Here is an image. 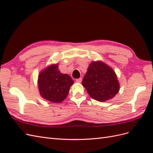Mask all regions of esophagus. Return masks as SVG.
<instances>
[{"mask_svg":"<svg viewBox=\"0 0 153 153\" xmlns=\"http://www.w3.org/2000/svg\"><path fill=\"white\" fill-rule=\"evenodd\" d=\"M76 82L81 83V82H82V77H80V78H79V79H76Z\"/></svg>","mask_w":153,"mask_h":153,"instance_id":"34e87169","label":"esophagus"}]
</instances>
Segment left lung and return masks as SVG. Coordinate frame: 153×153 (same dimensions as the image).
I'll return each mask as SVG.
<instances>
[{"mask_svg":"<svg viewBox=\"0 0 153 153\" xmlns=\"http://www.w3.org/2000/svg\"><path fill=\"white\" fill-rule=\"evenodd\" d=\"M82 85L91 97L100 102L113 98L120 87L114 71L102 62L91 63Z\"/></svg>","mask_w":153,"mask_h":153,"instance_id":"obj_1","label":"left lung"}]
</instances>
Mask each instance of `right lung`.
Listing matches in <instances>:
<instances>
[{
  "mask_svg": "<svg viewBox=\"0 0 153 153\" xmlns=\"http://www.w3.org/2000/svg\"><path fill=\"white\" fill-rule=\"evenodd\" d=\"M73 79L60 73L58 65H52L39 74L38 86L42 97L53 102H60L66 98Z\"/></svg>",
  "mask_w": 153,
  "mask_h": 153,
  "instance_id": "right-lung-1",
  "label": "right lung"
}]
</instances>
